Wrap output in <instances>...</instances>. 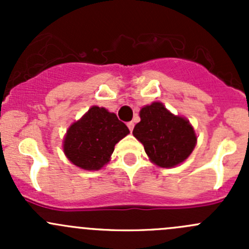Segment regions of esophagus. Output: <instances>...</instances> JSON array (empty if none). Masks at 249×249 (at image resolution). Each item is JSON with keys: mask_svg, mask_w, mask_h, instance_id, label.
Listing matches in <instances>:
<instances>
[{"mask_svg": "<svg viewBox=\"0 0 249 249\" xmlns=\"http://www.w3.org/2000/svg\"><path fill=\"white\" fill-rule=\"evenodd\" d=\"M134 126H135L134 122H129V123H127V127H129V130L131 132H132V130H134Z\"/></svg>", "mask_w": 249, "mask_h": 249, "instance_id": "obj_1", "label": "esophagus"}]
</instances>
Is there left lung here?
I'll list each match as a JSON object with an SVG mask.
<instances>
[{
    "label": "left lung",
    "mask_w": 249,
    "mask_h": 249,
    "mask_svg": "<svg viewBox=\"0 0 249 249\" xmlns=\"http://www.w3.org/2000/svg\"><path fill=\"white\" fill-rule=\"evenodd\" d=\"M140 117L132 134L143 144L150 161L160 167H173L192 154L197 139L185 118L172 114L161 102L144 106Z\"/></svg>",
    "instance_id": "obj_1"
}]
</instances>
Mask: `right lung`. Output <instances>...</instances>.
Returning a JSON list of instances; mask_svg holds the SVG:
<instances>
[{
	"label": "right lung",
	"instance_id": "obj_1",
	"mask_svg": "<svg viewBox=\"0 0 249 249\" xmlns=\"http://www.w3.org/2000/svg\"><path fill=\"white\" fill-rule=\"evenodd\" d=\"M129 132L114 113L92 106L69 127L64 139V153L80 169L97 171L109 161L114 145Z\"/></svg>",
	"mask_w": 249,
	"mask_h": 249
}]
</instances>
